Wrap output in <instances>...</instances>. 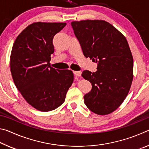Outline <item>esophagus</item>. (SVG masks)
<instances>
[{"label": "esophagus", "mask_w": 149, "mask_h": 149, "mask_svg": "<svg viewBox=\"0 0 149 149\" xmlns=\"http://www.w3.org/2000/svg\"><path fill=\"white\" fill-rule=\"evenodd\" d=\"M74 74L75 75V76L79 77L80 75H81V72L79 71H74Z\"/></svg>", "instance_id": "esophagus-1"}]
</instances>
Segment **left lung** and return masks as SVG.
Here are the masks:
<instances>
[{"instance_id": "8db88e82", "label": "left lung", "mask_w": 149, "mask_h": 149, "mask_svg": "<svg viewBox=\"0 0 149 149\" xmlns=\"http://www.w3.org/2000/svg\"><path fill=\"white\" fill-rule=\"evenodd\" d=\"M72 28L86 58L97 62V70H85L82 77L91 83L84 96L85 105L93 112L107 115L122 104L133 77V59L127 39L104 20L72 22Z\"/></svg>"}]
</instances>
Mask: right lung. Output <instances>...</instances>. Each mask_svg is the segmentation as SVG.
<instances>
[{"label": "right lung", "instance_id": "right-lung-1", "mask_svg": "<svg viewBox=\"0 0 149 149\" xmlns=\"http://www.w3.org/2000/svg\"><path fill=\"white\" fill-rule=\"evenodd\" d=\"M65 25L35 22L20 33L12 47L10 65L14 84L27 102L42 112L62 105L74 81L71 70L49 65L54 35Z\"/></svg>", "mask_w": 149, "mask_h": 149}]
</instances>
